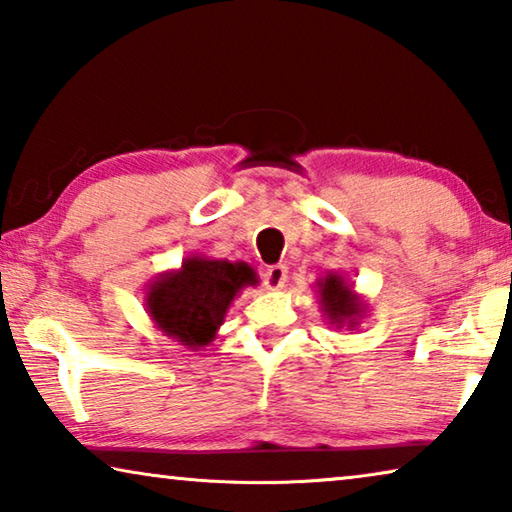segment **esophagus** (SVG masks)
I'll return each mask as SVG.
<instances>
[{
    "label": "esophagus",
    "instance_id": "esophagus-1",
    "mask_svg": "<svg viewBox=\"0 0 512 512\" xmlns=\"http://www.w3.org/2000/svg\"><path fill=\"white\" fill-rule=\"evenodd\" d=\"M287 277H289V271H287V266H284V264L268 266L266 273H264V287L268 291H280L284 287V282H287Z\"/></svg>",
    "mask_w": 512,
    "mask_h": 512
}]
</instances>
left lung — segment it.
Masks as SVG:
<instances>
[{"label": "left lung", "instance_id": "8db88e82", "mask_svg": "<svg viewBox=\"0 0 512 512\" xmlns=\"http://www.w3.org/2000/svg\"><path fill=\"white\" fill-rule=\"evenodd\" d=\"M316 287H318L320 305H323L329 325H336V327L348 325L350 329L359 325V318L366 309H363L361 298L352 291L350 284H345L341 275L329 273L316 284Z\"/></svg>", "mask_w": 512, "mask_h": 512}]
</instances>
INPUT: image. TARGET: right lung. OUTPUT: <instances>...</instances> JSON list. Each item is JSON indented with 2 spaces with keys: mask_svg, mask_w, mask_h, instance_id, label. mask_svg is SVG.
Instances as JSON below:
<instances>
[{
  "mask_svg": "<svg viewBox=\"0 0 512 512\" xmlns=\"http://www.w3.org/2000/svg\"><path fill=\"white\" fill-rule=\"evenodd\" d=\"M248 284H257L248 264L194 255L178 271L164 273L151 284L146 309L155 327L189 350H198L214 339L225 311Z\"/></svg>",
  "mask_w": 512,
  "mask_h": 512,
  "instance_id": "add662e5",
  "label": "right lung"
}]
</instances>
